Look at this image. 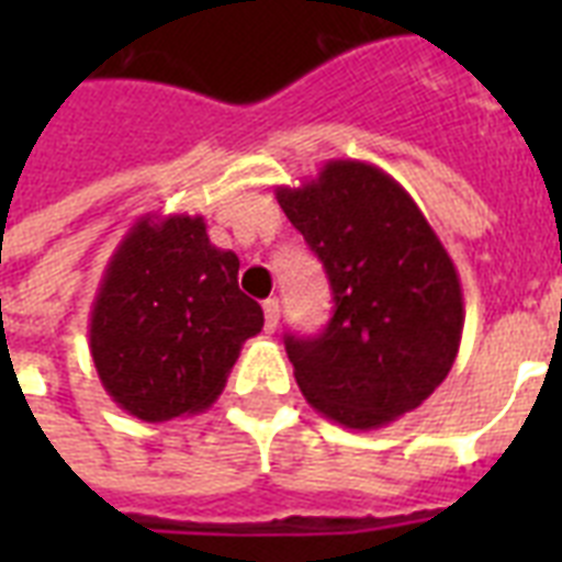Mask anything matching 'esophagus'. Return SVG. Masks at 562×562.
I'll use <instances>...</instances> for the list:
<instances>
[{
    "label": "esophagus",
    "mask_w": 562,
    "mask_h": 562,
    "mask_svg": "<svg viewBox=\"0 0 562 562\" xmlns=\"http://www.w3.org/2000/svg\"><path fill=\"white\" fill-rule=\"evenodd\" d=\"M262 312H265V329L273 333L277 324H280V303H277V300H265Z\"/></svg>",
    "instance_id": "34e87169"
}]
</instances>
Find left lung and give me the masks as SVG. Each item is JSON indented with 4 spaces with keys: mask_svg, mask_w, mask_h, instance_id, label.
<instances>
[{
    "mask_svg": "<svg viewBox=\"0 0 562 562\" xmlns=\"http://www.w3.org/2000/svg\"><path fill=\"white\" fill-rule=\"evenodd\" d=\"M277 201L333 285L324 333L285 338L308 405L359 431L419 408L461 347L463 291L414 198L370 162L329 160Z\"/></svg>",
    "mask_w": 562,
    "mask_h": 562,
    "instance_id": "left-lung-1",
    "label": "left lung"
}]
</instances>
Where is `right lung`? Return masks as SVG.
<instances>
[{
	"instance_id": "obj_1",
	"label": "right lung",
	"mask_w": 562,
	"mask_h": 562,
	"mask_svg": "<svg viewBox=\"0 0 562 562\" xmlns=\"http://www.w3.org/2000/svg\"><path fill=\"white\" fill-rule=\"evenodd\" d=\"M262 324L238 256L212 245L201 215H143L104 268L90 352L119 408L162 423L210 408Z\"/></svg>"
}]
</instances>
